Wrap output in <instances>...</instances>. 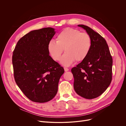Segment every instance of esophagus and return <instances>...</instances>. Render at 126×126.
I'll list each match as a JSON object with an SVG mask.
<instances>
[{
	"instance_id": "obj_1",
	"label": "esophagus",
	"mask_w": 126,
	"mask_h": 126,
	"mask_svg": "<svg viewBox=\"0 0 126 126\" xmlns=\"http://www.w3.org/2000/svg\"><path fill=\"white\" fill-rule=\"evenodd\" d=\"M64 70H65V72H67V71H69V69L68 68H67V67H64Z\"/></svg>"
}]
</instances>
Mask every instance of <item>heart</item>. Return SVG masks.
Here are the masks:
<instances>
[{"label":"heart","mask_w":126,"mask_h":126,"mask_svg":"<svg viewBox=\"0 0 126 126\" xmlns=\"http://www.w3.org/2000/svg\"><path fill=\"white\" fill-rule=\"evenodd\" d=\"M56 42L50 41L47 46L50 55L55 61L60 60L64 51L66 52L61 59L65 66H70L75 60L81 62L85 60L91 50L92 40L88 33L67 28L57 36Z\"/></svg>","instance_id":"heart-1"}]
</instances>
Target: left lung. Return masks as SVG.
I'll use <instances>...</instances> for the list:
<instances>
[{"label":"left lung","instance_id":"left-lung-1","mask_svg":"<svg viewBox=\"0 0 126 126\" xmlns=\"http://www.w3.org/2000/svg\"><path fill=\"white\" fill-rule=\"evenodd\" d=\"M91 36L92 47L86 58L71 69L74 88L79 96L87 99L102 94L112 79L113 59L106 40L89 27L78 25Z\"/></svg>","mask_w":126,"mask_h":126}]
</instances>
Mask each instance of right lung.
<instances>
[{
    "instance_id": "add662e5",
    "label": "right lung",
    "mask_w": 126,
    "mask_h": 126,
    "mask_svg": "<svg viewBox=\"0 0 126 126\" xmlns=\"http://www.w3.org/2000/svg\"><path fill=\"white\" fill-rule=\"evenodd\" d=\"M55 34L46 27L30 31L17 42L12 55L16 83L31 101L45 103L56 95L64 68L49 55L47 46Z\"/></svg>"
}]
</instances>
